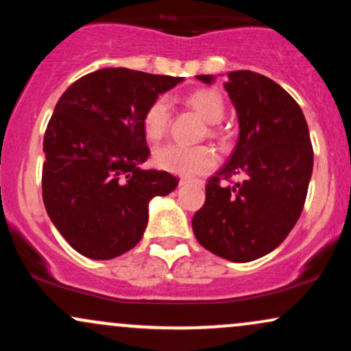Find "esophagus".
<instances>
[{"instance_id": "1", "label": "esophagus", "mask_w": 351, "mask_h": 351, "mask_svg": "<svg viewBox=\"0 0 351 351\" xmlns=\"http://www.w3.org/2000/svg\"><path fill=\"white\" fill-rule=\"evenodd\" d=\"M203 184V180H198V178H181L180 180V184Z\"/></svg>"}]
</instances>
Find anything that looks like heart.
I'll return each mask as SVG.
<instances>
[{"label":"heart","instance_id":"heart-1","mask_svg":"<svg viewBox=\"0 0 351 351\" xmlns=\"http://www.w3.org/2000/svg\"><path fill=\"white\" fill-rule=\"evenodd\" d=\"M184 102L209 123V134L216 135V123L223 119L224 112H226V104H224L221 92L209 87L196 88L186 94ZM170 119L171 110L167 97L160 95V97L153 99L145 108L142 117L145 136L152 142L162 140L170 127ZM153 162L162 170L176 173V175L193 176L211 170L217 158L215 150L208 145L186 147V145L168 143L156 148L153 153Z\"/></svg>","mask_w":351,"mask_h":351}]
</instances>
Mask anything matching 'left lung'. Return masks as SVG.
<instances>
[{"label": "left lung", "mask_w": 351, "mask_h": 351, "mask_svg": "<svg viewBox=\"0 0 351 351\" xmlns=\"http://www.w3.org/2000/svg\"><path fill=\"white\" fill-rule=\"evenodd\" d=\"M224 88L237 110L239 140L228 163L208 180L206 199L191 224L209 252L249 263L274 251L295 226L307 198L313 148L299 104L272 79L232 71ZM234 176L243 180L232 182Z\"/></svg>", "instance_id": "1"}]
</instances>
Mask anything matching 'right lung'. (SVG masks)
<instances>
[{"instance_id":"right-lung-1","label":"right lung","mask_w":351,"mask_h":351,"mask_svg":"<svg viewBox=\"0 0 351 351\" xmlns=\"http://www.w3.org/2000/svg\"><path fill=\"white\" fill-rule=\"evenodd\" d=\"M181 77L108 67L75 80L54 108L43 150V199L58 231L82 256L107 261L142 239L148 203L178 186L150 156L142 117Z\"/></svg>"}]
</instances>
